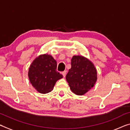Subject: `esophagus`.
<instances>
[{
  "label": "esophagus",
  "mask_w": 130,
  "mask_h": 130,
  "mask_svg": "<svg viewBox=\"0 0 130 130\" xmlns=\"http://www.w3.org/2000/svg\"><path fill=\"white\" fill-rule=\"evenodd\" d=\"M62 75H63V77H65L66 76V75H67V71H63V72H62Z\"/></svg>",
  "instance_id": "esophagus-1"
}]
</instances>
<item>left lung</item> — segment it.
<instances>
[{"mask_svg":"<svg viewBox=\"0 0 130 130\" xmlns=\"http://www.w3.org/2000/svg\"><path fill=\"white\" fill-rule=\"evenodd\" d=\"M71 91L82 95L94 87L97 80L95 67L91 61L82 55H74L71 68L66 76Z\"/></svg>","mask_w":130,"mask_h":130,"instance_id":"left-lung-1","label":"left lung"}]
</instances>
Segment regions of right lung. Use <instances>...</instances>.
Here are the masks:
<instances>
[{"mask_svg": "<svg viewBox=\"0 0 130 130\" xmlns=\"http://www.w3.org/2000/svg\"><path fill=\"white\" fill-rule=\"evenodd\" d=\"M57 61L48 54L40 55L30 65L28 77L30 83L39 92L46 94L53 90L57 80L63 76L57 71Z\"/></svg>", "mask_w": 130, "mask_h": 130, "instance_id": "1", "label": "right lung"}]
</instances>
